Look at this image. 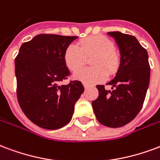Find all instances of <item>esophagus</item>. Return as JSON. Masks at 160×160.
I'll return each instance as SVG.
<instances>
[{"label":"esophagus","instance_id":"esophagus-1","mask_svg":"<svg viewBox=\"0 0 160 160\" xmlns=\"http://www.w3.org/2000/svg\"><path fill=\"white\" fill-rule=\"evenodd\" d=\"M83 86L84 87H85V89H88V88H89V85H87V84L83 83Z\"/></svg>","mask_w":160,"mask_h":160}]
</instances>
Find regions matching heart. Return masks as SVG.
Returning a JSON list of instances; mask_svg holds the SVG:
<instances>
[{
  "label": "heart",
  "instance_id": "1",
  "mask_svg": "<svg viewBox=\"0 0 160 160\" xmlns=\"http://www.w3.org/2000/svg\"><path fill=\"white\" fill-rule=\"evenodd\" d=\"M92 58L91 63L94 68H86L78 71L74 78L86 84H97L107 79L108 72L115 74L119 66L115 46L106 36L98 35L86 38L80 41L79 47L69 45L64 51L63 60L66 67L75 72L82 68L87 58Z\"/></svg>",
  "mask_w": 160,
  "mask_h": 160
}]
</instances>
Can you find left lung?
Listing matches in <instances>:
<instances>
[{"instance_id": "8db88e82", "label": "left lung", "mask_w": 160, "mask_h": 160, "mask_svg": "<svg viewBox=\"0 0 160 160\" xmlns=\"http://www.w3.org/2000/svg\"><path fill=\"white\" fill-rule=\"evenodd\" d=\"M115 40L120 53L116 75L107 85L112 91L98 85L99 95L92 101L96 118L102 125L117 128L128 124L142 108L149 86L148 55L137 39L121 32H108Z\"/></svg>"}]
</instances>
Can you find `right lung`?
I'll list each match as a JSON object with an SVG mask.
<instances>
[{"label":"right lung","mask_w":160,"mask_h":160,"mask_svg":"<svg viewBox=\"0 0 160 160\" xmlns=\"http://www.w3.org/2000/svg\"><path fill=\"white\" fill-rule=\"evenodd\" d=\"M77 38L41 34L22 44L15 58L18 103L28 119L41 128L56 130L69 123L84 92L79 80L59 85L70 74L64 51Z\"/></svg>","instance_id":"right-lung-1"}]
</instances>
